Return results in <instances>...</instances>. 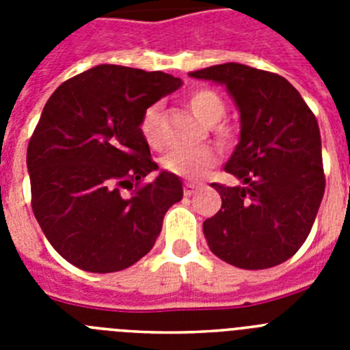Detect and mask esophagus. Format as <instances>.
I'll list each match as a JSON object with an SVG mask.
<instances>
[{
    "mask_svg": "<svg viewBox=\"0 0 350 350\" xmlns=\"http://www.w3.org/2000/svg\"><path fill=\"white\" fill-rule=\"evenodd\" d=\"M203 184H200V182H185L184 184V194L185 196H191V194L194 193L196 189H200Z\"/></svg>",
    "mask_w": 350,
    "mask_h": 350,
    "instance_id": "34e87169",
    "label": "esophagus"
}]
</instances>
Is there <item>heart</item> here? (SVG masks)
I'll return each instance as SVG.
<instances>
[{
    "label": "heart",
    "instance_id": "heart-1",
    "mask_svg": "<svg viewBox=\"0 0 350 350\" xmlns=\"http://www.w3.org/2000/svg\"><path fill=\"white\" fill-rule=\"evenodd\" d=\"M191 112L198 119L205 122L206 126L217 124L219 120L226 113V103L221 96L212 89H196L191 92L187 98ZM161 108L159 105H150V107L142 113L140 119V131L145 142L150 145H157L161 140V128H159ZM213 131L217 135L219 140H226L230 137V129L226 126H213ZM217 161V154L210 147H198V148H178V150H170L163 157V166L166 172L175 173L178 177L185 178H198Z\"/></svg>",
    "mask_w": 350,
    "mask_h": 350
}]
</instances>
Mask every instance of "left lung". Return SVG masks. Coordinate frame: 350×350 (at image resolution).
Masks as SVG:
<instances>
[{
  "mask_svg": "<svg viewBox=\"0 0 350 350\" xmlns=\"http://www.w3.org/2000/svg\"><path fill=\"white\" fill-rule=\"evenodd\" d=\"M189 75L226 85L240 112V142L226 172L243 185L212 184L222 206L203 222L206 243L237 268L277 267L307 240L323 202L317 119L277 73L226 63Z\"/></svg>",
  "mask_w": 350,
  "mask_h": 350,
  "instance_id": "left-lung-1",
  "label": "left lung"
}]
</instances>
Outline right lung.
<instances>
[{
  "label": "right lung",
  "mask_w": 350,
  "mask_h": 350,
  "mask_svg": "<svg viewBox=\"0 0 350 350\" xmlns=\"http://www.w3.org/2000/svg\"><path fill=\"white\" fill-rule=\"evenodd\" d=\"M163 71L100 64L66 80L43 107L27 145L31 206L68 262L92 273L131 267L156 243L163 219L184 196L140 131L142 113L177 91ZM135 187L131 198L122 189Z\"/></svg>",
  "instance_id": "1"
}]
</instances>
